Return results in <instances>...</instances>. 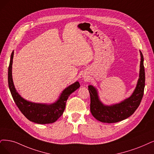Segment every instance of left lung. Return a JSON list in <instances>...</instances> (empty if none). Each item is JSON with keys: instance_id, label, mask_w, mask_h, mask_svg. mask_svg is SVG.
Wrapping results in <instances>:
<instances>
[{"instance_id": "left-lung-1", "label": "left lung", "mask_w": 154, "mask_h": 154, "mask_svg": "<svg viewBox=\"0 0 154 154\" xmlns=\"http://www.w3.org/2000/svg\"><path fill=\"white\" fill-rule=\"evenodd\" d=\"M141 61L140 73L137 84L130 97L121 103L106 105L100 101L98 90L93 85L88 86L90 93V110L93 117L101 122L115 123L124 120L131 115L138 109L144 93L145 75L143 65V56L140 51Z\"/></svg>"}]
</instances>
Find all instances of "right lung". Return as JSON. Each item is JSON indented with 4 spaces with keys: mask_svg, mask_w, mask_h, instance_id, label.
Segmentation results:
<instances>
[{
    "mask_svg": "<svg viewBox=\"0 0 154 154\" xmlns=\"http://www.w3.org/2000/svg\"><path fill=\"white\" fill-rule=\"evenodd\" d=\"M14 51L11 53L8 68V85L13 98L20 110L29 121L37 124H46L56 122L62 116L66 106V102L69 96L80 87L76 81L65 88L58 99L53 103H33L24 99L17 91L13 81L12 65Z\"/></svg>",
    "mask_w": 154,
    "mask_h": 154,
    "instance_id": "1",
    "label": "right lung"
}]
</instances>
